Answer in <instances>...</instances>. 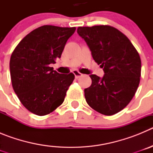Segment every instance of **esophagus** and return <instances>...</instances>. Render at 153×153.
Wrapping results in <instances>:
<instances>
[{"label":"esophagus","instance_id":"1","mask_svg":"<svg viewBox=\"0 0 153 153\" xmlns=\"http://www.w3.org/2000/svg\"><path fill=\"white\" fill-rule=\"evenodd\" d=\"M73 73H74V75H75L76 79H78V78L80 77L81 76L83 75V74H81V73H79V71H77V70H74V71Z\"/></svg>","mask_w":153,"mask_h":153}]
</instances>
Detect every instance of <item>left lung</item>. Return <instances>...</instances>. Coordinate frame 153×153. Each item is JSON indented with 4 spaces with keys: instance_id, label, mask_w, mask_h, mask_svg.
I'll return each mask as SVG.
<instances>
[{
    "instance_id": "obj_1",
    "label": "left lung",
    "mask_w": 153,
    "mask_h": 153,
    "mask_svg": "<svg viewBox=\"0 0 153 153\" xmlns=\"http://www.w3.org/2000/svg\"><path fill=\"white\" fill-rule=\"evenodd\" d=\"M77 33L105 74L102 78L90 76L92 84L84 90L86 102L101 114H116L129 103L137 90L141 76L140 54L129 38L113 27H79Z\"/></svg>"
}]
</instances>
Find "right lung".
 Instances as JSON below:
<instances>
[{
	"label": "right lung",
	"instance_id": "1",
	"mask_svg": "<svg viewBox=\"0 0 153 153\" xmlns=\"http://www.w3.org/2000/svg\"><path fill=\"white\" fill-rule=\"evenodd\" d=\"M75 30L76 27H40L24 37L12 53V86L23 106L33 114H49L64 100L75 76L59 74L51 64L60 58Z\"/></svg>",
	"mask_w": 153,
	"mask_h": 153
}]
</instances>
